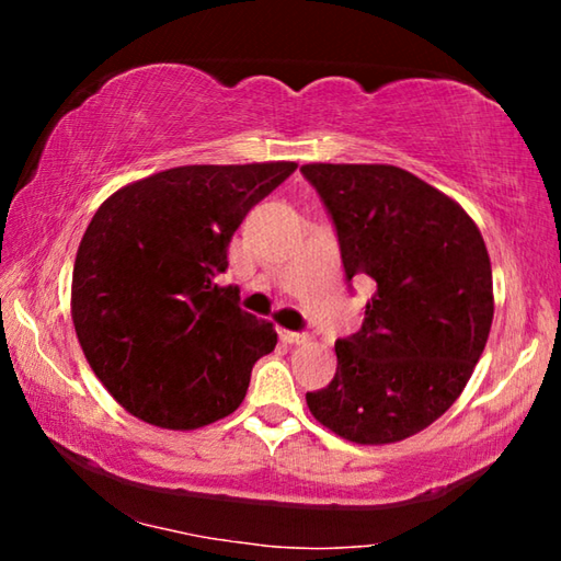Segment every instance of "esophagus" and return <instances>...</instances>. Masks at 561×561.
<instances>
[{
  "label": "esophagus",
  "mask_w": 561,
  "mask_h": 561,
  "mask_svg": "<svg viewBox=\"0 0 561 561\" xmlns=\"http://www.w3.org/2000/svg\"><path fill=\"white\" fill-rule=\"evenodd\" d=\"M279 339L284 341V344H307V334H299V331H287L282 329L279 331Z\"/></svg>",
  "instance_id": "1"
}]
</instances>
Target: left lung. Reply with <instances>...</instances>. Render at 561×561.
Returning <instances> with one entry per match:
<instances>
[{"label": "left lung", "instance_id": "left-lung-1", "mask_svg": "<svg viewBox=\"0 0 561 561\" xmlns=\"http://www.w3.org/2000/svg\"><path fill=\"white\" fill-rule=\"evenodd\" d=\"M346 277L376 282L364 324L336 341L311 415L356 445L411 438L458 401L485 351L495 297L485 240L462 207L403 168L309 163Z\"/></svg>", "mask_w": 561, "mask_h": 561}]
</instances>
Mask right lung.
Here are the masks:
<instances>
[{"mask_svg":"<svg viewBox=\"0 0 561 561\" xmlns=\"http://www.w3.org/2000/svg\"><path fill=\"white\" fill-rule=\"evenodd\" d=\"M294 170L170 168L123 185L91 217L73 262V329L91 371L138 421L195 431L244 401L277 331L215 279L244 215Z\"/></svg>","mask_w":561,"mask_h":561,"instance_id":"1","label":"right lung"}]
</instances>
